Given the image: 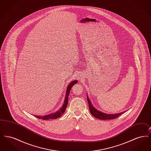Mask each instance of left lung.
<instances>
[{
    "mask_svg": "<svg viewBox=\"0 0 151 151\" xmlns=\"http://www.w3.org/2000/svg\"><path fill=\"white\" fill-rule=\"evenodd\" d=\"M87 100L88 102V105H89V111L91 112V113L92 114V115H93L94 117L102 119V120H106V119H115L117 117H118L119 115H121L123 113H124V112H122L118 114H108L106 113H102L101 111H100L99 110H97V109H96L92 106V103L91 102V101L89 100V99H88V96H87Z\"/></svg>",
    "mask_w": 151,
    "mask_h": 151,
    "instance_id": "left-lung-1",
    "label": "left lung"
}]
</instances>
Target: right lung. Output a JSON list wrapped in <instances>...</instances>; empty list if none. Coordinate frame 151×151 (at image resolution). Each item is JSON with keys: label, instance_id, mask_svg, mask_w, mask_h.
<instances>
[{"label": "right lung", "instance_id": "1", "mask_svg": "<svg viewBox=\"0 0 151 151\" xmlns=\"http://www.w3.org/2000/svg\"><path fill=\"white\" fill-rule=\"evenodd\" d=\"M78 83L77 80H74L72 81L70 85L67 87V91H66V94H65V100L64 101V104L62 106V108H60L59 110H58L57 112L54 113H51L49 115H45V116H38V115H35L36 118H38V119H41L42 120H49L51 119H57L59 118L60 116H61L62 114L64 113V112L66 109L67 106V104H68V96L69 93L70 92L71 89L72 88V86L75 84L76 83Z\"/></svg>", "mask_w": 151, "mask_h": 151}]
</instances>
